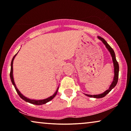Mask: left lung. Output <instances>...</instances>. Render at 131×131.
<instances>
[{
	"instance_id": "1",
	"label": "left lung",
	"mask_w": 131,
	"mask_h": 131,
	"mask_svg": "<svg viewBox=\"0 0 131 131\" xmlns=\"http://www.w3.org/2000/svg\"><path fill=\"white\" fill-rule=\"evenodd\" d=\"M98 39L102 41V42H103V43L105 45L106 48L107 49V50L109 51V52H110L111 56V57H112V62H113V64H114V75L113 81H112V83L111 84L110 88H109L108 89H107L106 91H105V92H103L102 94H97V95H90V94H85V95L88 96V97H94V98H96V99H100V98H103V97H104L105 95H106L107 94H108L109 92H110L111 91L112 89L115 86H116L117 82H118V72H119L118 63L116 60V58H115V52H114V51L113 50V49L111 47V46H110V45L107 43L106 42V41L104 39H103L102 37H99V36H98Z\"/></svg>"
}]
</instances>
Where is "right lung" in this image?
<instances>
[{
	"instance_id": "1",
	"label": "right lung",
	"mask_w": 131,
	"mask_h": 131,
	"mask_svg": "<svg viewBox=\"0 0 131 131\" xmlns=\"http://www.w3.org/2000/svg\"><path fill=\"white\" fill-rule=\"evenodd\" d=\"M17 53L15 55L14 57H13V59H12V61H11V71H10V79H11V82H12L13 85H14V86L15 88V89H16V91H17V94H19V95L20 96V97L21 99H23V100L25 101L26 102H28L29 103H31V104H33V105H43V104H45L46 103L49 102V101H51V100H52L54 97H55V96L56 95V94L57 93V91H58V89H59V87L57 88V90H56V91L54 92V94H53L52 95L50 96V97H48V98L47 99H43V100H34V99H30L29 98H28V97H26L25 96H24L22 94H21V92L19 91V89L17 88V87H16V84H15V82H14V77H13V61H14V59L15 57H16V55H17Z\"/></svg>"
}]
</instances>
